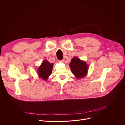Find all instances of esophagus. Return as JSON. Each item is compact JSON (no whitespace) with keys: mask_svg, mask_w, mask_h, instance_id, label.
Segmentation results:
<instances>
[{"mask_svg":"<svg viewBox=\"0 0 125 125\" xmlns=\"http://www.w3.org/2000/svg\"><path fill=\"white\" fill-rule=\"evenodd\" d=\"M59 62H62V63H63L64 62V60H59Z\"/></svg>","mask_w":125,"mask_h":125,"instance_id":"esophagus-1","label":"esophagus"}]
</instances>
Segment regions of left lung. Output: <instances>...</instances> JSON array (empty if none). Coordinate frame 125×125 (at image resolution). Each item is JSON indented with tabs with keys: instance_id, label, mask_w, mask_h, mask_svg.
<instances>
[{
	"instance_id": "1",
	"label": "left lung",
	"mask_w": 125,
	"mask_h": 125,
	"mask_svg": "<svg viewBox=\"0 0 125 125\" xmlns=\"http://www.w3.org/2000/svg\"><path fill=\"white\" fill-rule=\"evenodd\" d=\"M69 66L73 73L77 78H80L86 75L88 67L87 64L84 61L81 60L77 57H74L71 59Z\"/></svg>"
}]
</instances>
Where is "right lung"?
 I'll use <instances>...</instances> for the list:
<instances>
[{"instance_id":"obj_1","label":"right lung","mask_w":125,"mask_h":125,"mask_svg":"<svg viewBox=\"0 0 125 125\" xmlns=\"http://www.w3.org/2000/svg\"><path fill=\"white\" fill-rule=\"evenodd\" d=\"M53 64L50 63L48 61H44L38 69L39 76L43 80H47L52 73Z\"/></svg>"}]
</instances>
